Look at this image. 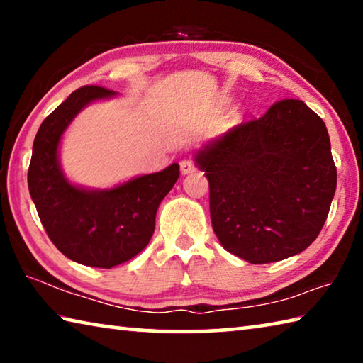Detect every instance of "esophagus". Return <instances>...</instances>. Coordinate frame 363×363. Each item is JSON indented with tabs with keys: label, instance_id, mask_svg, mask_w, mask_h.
Segmentation results:
<instances>
[{
	"label": "esophagus",
	"instance_id": "34e87169",
	"mask_svg": "<svg viewBox=\"0 0 363 363\" xmlns=\"http://www.w3.org/2000/svg\"><path fill=\"white\" fill-rule=\"evenodd\" d=\"M179 164H181V173L182 174H189V173H194V171H195V164H194L192 160H182Z\"/></svg>",
	"mask_w": 363,
	"mask_h": 363
}]
</instances>
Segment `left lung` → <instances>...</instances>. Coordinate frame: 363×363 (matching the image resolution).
<instances>
[{
    "instance_id": "obj_1",
    "label": "left lung",
    "mask_w": 363,
    "mask_h": 363,
    "mask_svg": "<svg viewBox=\"0 0 363 363\" xmlns=\"http://www.w3.org/2000/svg\"><path fill=\"white\" fill-rule=\"evenodd\" d=\"M210 181L213 230L251 264L299 255L327 220L336 167L327 126L303 101L275 102L195 152Z\"/></svg>"
}]
</instances>
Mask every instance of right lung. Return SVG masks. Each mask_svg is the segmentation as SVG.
<instances>
[{
    "instance_id": "right-lung-1",
    "label": "right lung",
    "mask_w": 363,
    "mask_h": 363,
    "mask_svg": "<svg viewBox=\"0 0 363 363\" xmlns=\"http://www.w3.org/2000/svg\"><path fill=\"white\" fill-rule=\"evenodd\" d=\"M115 96L101 86L73 91L41 123L28 168L30 196L51 242L69 259L101 269L130 261L149 245L158 206L179 177V164L173 163L112 189L67 179L59 162L62 134L86 106Z\"/></svg>"
}]
</instances>
